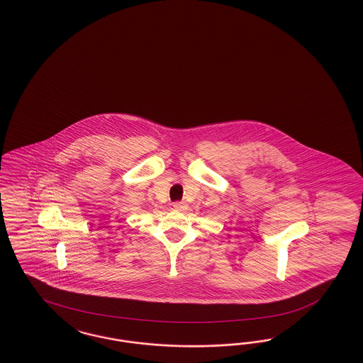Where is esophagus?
Masks as SVG:
<instances>
[{
	"instance_id": "34e87169",
	"label": "esophagus",
	"mask_w": 363,
	"mask_h": 363,
	"mask_svg": "<svg viewBox=\"0 0 363 363\" xmlns=\"http://www.w3.org/2000/svg\"><path fill=\"white\" fill-rule=\"evenodd\" d=\"M173 208L177 211H184V209H186V203L185 202H174Z\"/></svg>"
}]
</instances>
